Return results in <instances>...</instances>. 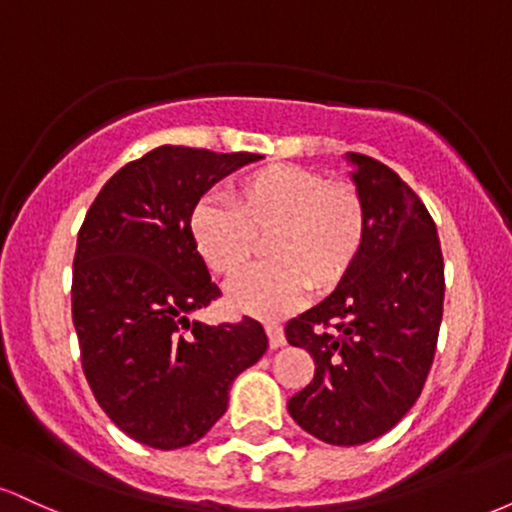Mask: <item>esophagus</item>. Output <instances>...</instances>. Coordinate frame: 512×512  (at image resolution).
<instances>
[{
	"label": "esophagus",
	"mask_w": 512,
	"mask_h": 512,
	"mask_svg": "<svg viewBox=\"0 0 512 512\" xmlns=\"http://www.w3.org/2000/svg\"><path fill=\"white\" fill-rule=\"evenodd\" d=\"M264 330H267V337H269V346H272V349H281V346L286 344V337H284V330H281L279 325H274V322H269L267 327H264Z\"/></svg>",
	"instance_id": "34e87169"
}]
</instances>
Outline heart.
Here are the masks:
<instances>
[{
    "label": "heart",
    "instance_id": "1",
    "mask_svg": "<svg viewBox=\"0 0 512 512\" xmlns=\"http://www.w3.org/2000/svg\"><path fill=\"white\" fill-rule=\"evenodd\" d=\"M228 202L199 199L190 238L209 272L231 276L264 241L269 264L233 276L226 303L238 313L276 320L315 291L349 276L368 238V209L356 187L301 166H267L240 178Z\"/></svg>",
    "mask_w": 512,
    "mask_h": 512
}]
</instances>
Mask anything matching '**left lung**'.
<instances>
[{"label": "left lung", "mask_w": 512, "mask_h": 512, "mask_svg": "<svg viewBox=\"0 0 512 512\" xmlns=\"http://www.w3.org/2000/svg\"><path fill=\"white\" fill-rule=\"evenodd\" d=\"M344 161L366 202L368 238L342 284L286 325L289 344L315 361L289 414L322 443L361 445L399 424L424 390L445 274L436 223L407 182L375 158Z\"/></svg>", "instance_id": "1"}]
</instances>
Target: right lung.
Listing matches in <instances>:
<instances>
[{
  "mask_svg": "<svg viewBox=\"0 0 512 512\" xmlns=\"http://www.w3.org/2000/svg\"><path fill=\"white\" fill-rule=\"evenodd\" d=\"M260 158L158 146L105 182L76 238L72 317L84 375L110 421L149 448L207 436L233 380L267 351L252 317L192 320L219 286L187 226L216 182Z\"/></svg>",
  "mask_w": 512,
  "mask_h": 512,
  "instance_id": "right-lung-1",
  "label": "right lung"
}]
</instances>
